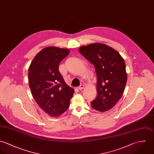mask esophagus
Returning <instances> with one entry per match:
<instances>
[{
  "label": "esophagus",
  "mask_w": 154,
  "mask_h": 154,
  "mask_svg": "<svg viewBox=\"0 0 154 154\" xmlns=\"http://www.w3.org/2000/svg\"><path fill=\"white\" fill-rule=\"evenodd\" d=\"M84 88H85L84 85H80V86L79 87V89L80 90H82V89H84Z\"/></svg>",
  "instance_id": "34e87169"
}]
</instances>
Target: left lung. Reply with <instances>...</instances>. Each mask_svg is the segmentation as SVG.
<instances>
[{"instance_id": "left-lung-1", "label": "left lung", "mask_w": 154, "mask_h": 154, "mask_svg": "<svg viewBox=\"0 0 154 154\" xmlns=\"http://www.w3.org/2000/svg\"><path fill=\"white\" fill-rule=\"evenodd\" d=\"M79 52L94 65L97 76V96L91 102L96 110L105 112L113 108L123 95L127 83L125 64L120 54L103 43L79 48Z\"/></svg>"}]
</instances>
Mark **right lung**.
Returning a JSON list of instances; mask_svg holds the SVG:
<instances>
[{
	"instance_id": "obj_1",
	"label": "right lung",
	"mask_w": 154,
	"mask_h": 154,
	"mask_svg": "<svg viewBox=\"0 0 154 154\" xmlns=\"http://www.w3.org/2000/svg\"><path fill=\"white\" fill-rule=\"evenodd\" d=\"M69 50L54 46L43 49L29 68V83L38 106L51 117H57L68 108L74 90L66 84L59 71V64Z\"/></svg>"
}]
</instances>
